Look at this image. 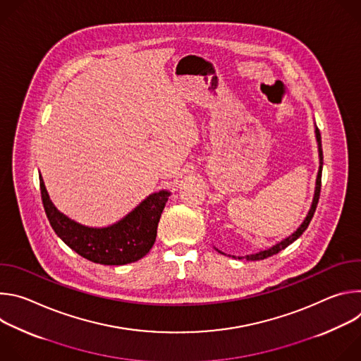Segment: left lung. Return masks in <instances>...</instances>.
I'll list each match as a JSON object with an SVG mask.
<instances>
[{"label": "left lung", "instance_id": "obj_1", "mask_svg": "<svg viewBox=\"0 0 361 361\" xmlns=\"http://www.w3.org/2000/svg\"><path fill=\"white\" fill-rule=\"evenodd\" d=\"M316 138H317V144H319V157H320V167H319V173H317V180H316V190H314V197H313V202H312V207H310V212H308L307 217L304 219V221L301 223V226L288 237H286L284 240H281L280 243H277L276 245L267 248V250H263V251H259L255 254H250V255H245V257H238V260L241 259H245V260H251V262H257V260H264L267 259V257H271L277 252H280L281 250H284L287 245H290L291 243H294L308 227V224H310L314 213H316V209H317V202H319V198H320V190H322V171H323V148H322V135H320V130L316 127ZM221 252V251H220ZM224 254V252H223ZM234 257V255H233ZM235 259V257H234Z\"/></svg>", "mask_w": 361, "mask_h": 361}]
</instances>
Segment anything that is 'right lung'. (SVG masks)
<instances>
[{
	"mask_svg": "<svg viewBox=\"0 0 361 361\" xmlns=\"http://www.w3.org/2000/svg\"><path fill=\"white\" fill-rule=\"evenodd\" d=\"M39 188L45 214L56 234L84 259L104 266H124L142 259L156 241L157 226L170 197L166 190L149 194L118 223L92 228L75 223L54 207L41 176Z\"/></svg>",
	"mask_w": 361,
	"mask_h": 361,
	"instance_id": "1",
	"label": "right lung"
}]
</instances>
